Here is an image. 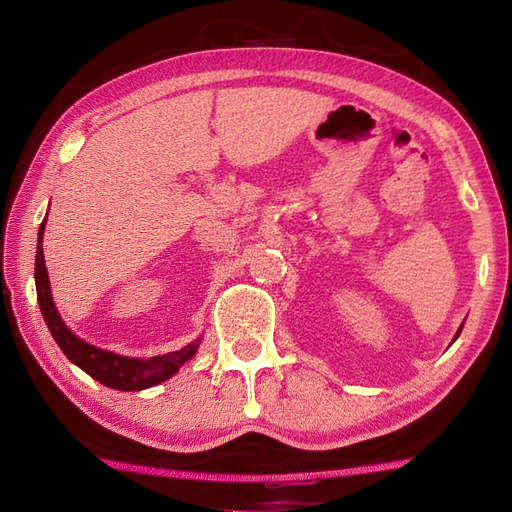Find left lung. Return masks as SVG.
Here are the masks:
<instances>
[{"label":"left lung","instance_id":"8db88e82","mask_svg":"<svg viewBox=\"0 0 512 512\" xmlns=\"http://www.w3.org/2000/svg\"><path fill=\"white\" fill-rule=\"evenodd\" d=\"M461 329H463V324H461V327H459V331H457V335H455V339L459 337V333H461Z\"/></svg>","mask_w":512,"mask_h":512}]
</instances>
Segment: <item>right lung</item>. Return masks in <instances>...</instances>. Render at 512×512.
Segmentation results:
<instances>
[{
    "mask_svg": "<svg viewBox=\"0 0 512 512\" xmlns=\"http://www.w3.org/2000/svg\"><path fill=\"white\" fill-rule=\"evenodd\" d=\"M46 218L40 224L38 230V250H36V292H38V303L40 312L44 316L46 327H49L51 335L59 348L64 350L68 359L81 367L85 374H89L94 380L102 382L108 389L117 391H143L149 386H156L170 376H175L183 363H188L196 354L200 339L188 344L181 350L168 352L162 356H151V359H130V356H121L115 352H108L102 348L91 346L83 342L81 337H76L66 322L61 320L57 307L51 297V284H49V273L44 267V254H42V235H44Z\"/></svg>",
    "mask_w": 512,
    "mask_h": 512,
    "instance_id": "1",
    "label": "right lung"
}]
</instances>
